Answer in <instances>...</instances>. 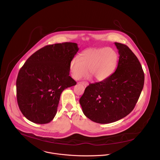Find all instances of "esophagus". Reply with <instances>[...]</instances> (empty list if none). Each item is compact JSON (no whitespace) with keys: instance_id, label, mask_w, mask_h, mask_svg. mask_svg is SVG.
<instances>
[{"instance_id":"34e87169","label":"esophagus","mask_w":160,"mask_h":160,"mask_svg":"<svg viewBox=\"0 0 160 160\" xmlns=\"http://www.w3.org/2000/svg\"><path fill=\"white\" fill-rule=\"evenodd\" d=\"M80 84H81V85H83L84 87H85L88 85V83L87 82H81V83H80Z\"/></svg>"}]
</instances>
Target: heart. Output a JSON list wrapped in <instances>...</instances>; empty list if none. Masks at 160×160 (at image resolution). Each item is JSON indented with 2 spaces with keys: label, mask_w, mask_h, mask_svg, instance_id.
Wrapping results in <instances>:
<instances>
[{
  "label": "heart",
  "mask_w": 160,
  "mask_h": 160,
  "mask_svg": "<svg viewBox=\"0 0 160 160\" xmlns=\"http://www.w3.org/2000/svg\"><path fill=\"white\" fill-rule=\"evenodd\" d=\"M118 62V54L110 48H91L83 51L74 58L70 64L72 77L78 80L88 73L98 82L109 78L115 71Z\"/></svg>",
  "instance_id": "1"
}]
</instances>
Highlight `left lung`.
<instances>
[{
  "label": "left lung",
  "instance_id": "8db88e82",
  "mask_svg": "<svg viewBox=\"0 0 160 160\" xmlns=\"http://www.w3.org/2000/svg\"><path fill=\"white\" fill-rule=\"evenodd\" d=\"M115 44L120 55L116 71L104 81L90 83L79 101L84 115L101 124L128 115L144 87V73L138 58L126 45Z\"/></svg>",
  "mask_w": 160,
  "mask_h": 160
}]
</instances>
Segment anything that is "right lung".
I'll list each match as a JSON object with an SVG mask.
<instances>
[{
	"label": "right lung",
	"instance_id": "right-lung-1",
	"mask_svg": "<svg viewBox=\"0 0 160 160\" xmlns=\"http://www.w3.org/2000/svg\"><path fill=\"white\" fill-rule=\"evenodd\" d=\"M78 49L72 42L49 45L21 67L16 80L17 101L28 120L45 124L53 120L62 92L77 84L69 75L70 62Z\"/></svg>",
	"mask_w": 160,
	"mask_h": 160
}]
</instances>
